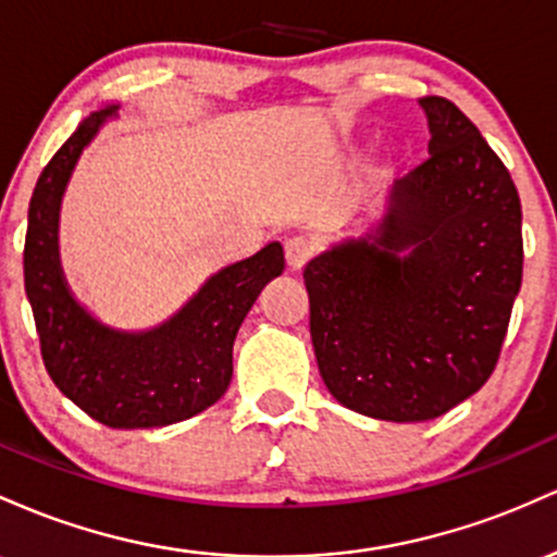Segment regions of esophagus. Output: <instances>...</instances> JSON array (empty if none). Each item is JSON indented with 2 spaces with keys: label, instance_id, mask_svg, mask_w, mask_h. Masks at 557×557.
<instances>
[{
  "label": "esophagus",
  "instance_id": "esophagus-1",
  "mask_svg": "<svg viewBox=\"0 0 557 557\" xmlns=\"http://www.w3.org/2000/svg\"><path fill=\"white\" fill-rule=\"evenodd\" d=\"M312 252H315V245H312V239H308V236H292L284 245L286 262H289L292 271H299L312 258Z\"/></svg>",
  "mask_w": 557,
  "mask_h": 557
}]
</instances>
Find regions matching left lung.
<instances>
[{
	"instance_id": "8db88e82",
	"label": "left lung",
	"mask_w": 557,
	"mask_h": 557,
	"mask_svg": "<svg viewBox=\"0 0 557 557\" xmlns=\"http://www.w3.org/2000/svg\"><path fill=\"white\" fill-rule=\"evenodd\" d=\"M429 160L397 181L373 234L305 265L318 371L379 421L445 416L495 371L521 289V199L508 168L445 97L418 99Z\"/></svg>"
}]
</instances>
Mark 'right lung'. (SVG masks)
Here are the masks:
<instances>
[{"label":"right lung","instance_id":"1","mask_svg":"<svg viewBox=\"0 0 557 557\" xmlns=\"http://www.w3.org/2000/svg\"><path fill=\"white\" fill-rule=\"evenodd\" d=\"M117 108L91 112L36 181L23 276L49 379L110 429H154L215 405L234 373L236 331L268 281L284 271L278 242L215 273L171 321L141 334L102 326L73 299L60 268L58 215L78 154Z\"/></svg>","mask_w":557,"mask_h":557}]
</instances>
